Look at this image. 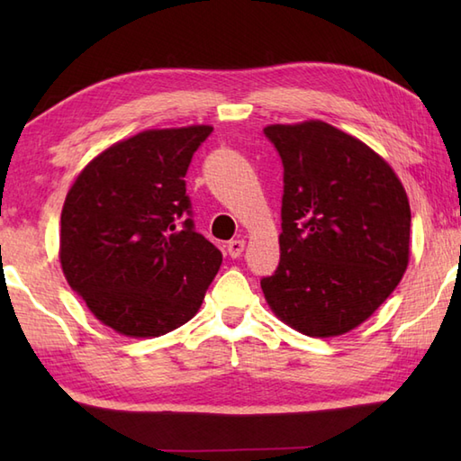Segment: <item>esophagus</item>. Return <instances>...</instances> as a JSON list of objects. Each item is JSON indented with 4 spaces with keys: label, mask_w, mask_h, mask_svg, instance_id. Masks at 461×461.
Listing matches in <instances>:
<instances>
[{
    "label": "esophagus",
    "mask_w": 461,
    "mask_h": 461,
    "mask_svg": "<svg viewBox=\"0 0 461 461\" xmlns=\"http://www.w3.org/2000/svg\"><path fill=\"white\" fill-rule=\"evenodd\" d=\"M243 248H246V241H243V240H231V241L228 243V253H230V258H231V259L240 258V256H241V251H243Z\"/></svg>",
    "instance_id": "esophagus-1"
}]
</instances>
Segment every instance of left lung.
Wrapping results in <instances>:
<instances>
[{"label":"left lung","instance_id":"obj_1","mask_svg":"<svg viewBox=\"0 0 461 461\" xmlns=\"http://www.w3.org/2000/svg\"><path fill=\"white\" fill-rule=\"evenodd\" d=\"M263 134L283 164L281 258L261 279L263 295L299 332L342 335L404 276L408 195L375 150L327 122L271 124Z\"/></svg>","mask_w":461,"mask_h":461}]
</instances>
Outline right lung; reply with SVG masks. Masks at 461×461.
<instances>
[{
    "label": "right lung",
    "instance_id": "obj_1",
    "mask_svg": "<svg viewBox=\"0 0 461 461\" xmlns=\"http://www.w3.org/2000/svg\"><path fill=\"white\" fill-rule=\"evenodd\" d=\"M212 126L144 131L75 180L61 213V267L93 315L126 337L188 322L221 266L195 231L184 176Z\"/></svg>",
    "mask_w": 461,
    "mask_h": 461
}]
</instances>
